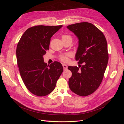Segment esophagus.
<instances>
[{
    "label": "esophagus",
    "instance_id": "34e87169",
    "mask_svg": "<svg viewBox=\"0 0 124 124\" xmlns=\"http://www.w3.org/2000/svg\"><path fill=\"white\" fill-rule=\"evenodd\" d=\"M62 67H63V68L64 70H66L67 69V67H68V66H67V65L66 64H65V63H63L62 64Z\"/></svg>",
    "mask_w": 124,
    "mask_h": 124
}]
</instances>
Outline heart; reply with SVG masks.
Here are the masks:
<instances>
[{
  "label": "heart",
  "mask_w": 124,
  "mask_h": 124,
  "mask_svg": "<svg viewBox=\"0 0 124 124\" xmlns=\"http://www.w3.org/2000/svg\"><path fill=\"white\" fill-rule=\"evenodd\" d=\"M68 39L72 40V37H71V36L67 35H65L62 36V39ZM69 56H70L69 54H66L65 55H62L61 56V57H60V59H61V61L63 62H66L68 60V57H69Z\"/></svg>",
  "instance_id": "heart-1"
}]
</instances>
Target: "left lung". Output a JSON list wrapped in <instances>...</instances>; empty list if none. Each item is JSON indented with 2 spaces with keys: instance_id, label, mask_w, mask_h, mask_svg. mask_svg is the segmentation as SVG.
Segmentation results:
<instances>
[{
  "instance_id": "8db88e82",
  "label": "left lung",
  "mask_w": 124,
  "mask_h": 124,
  "mask_svg": "<svg viewBox=\"0 0 124 124\" xmlns=\"http://www.w3.org/2000/svg\"><path fill=\"white\" fill-rule=\"evenodd\" d=\"M78 38L76 60L79 67L69 66L72 72L70 89L77 95L86 96L99 87L108 62L107 42L103 33L93 24L82 22L67 27Z\"/></svg>"
}]
</instances>
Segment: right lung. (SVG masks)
I'll list each match as a JSON object with an SVG mask.
<instances>
[{
	"instance_id": "add662e5",
	"label": "right lung",
	"mask_w": 124,
	"mask_h": 124,
	"mask_svg": "<svg viewBox=\"0 0 124 124\" xmlns=\"http://www.w3.org/2000/svg\"><path fill=\"white\" fill-rule=\"evenodd\" d=\"M62 27L33 26L26 30L17 44L16 54L21 77L26 87L36 96H46L53 92L63 71L60 62L47 65L43 59L51 37Z\"/></svg>"
}]
</instances>
